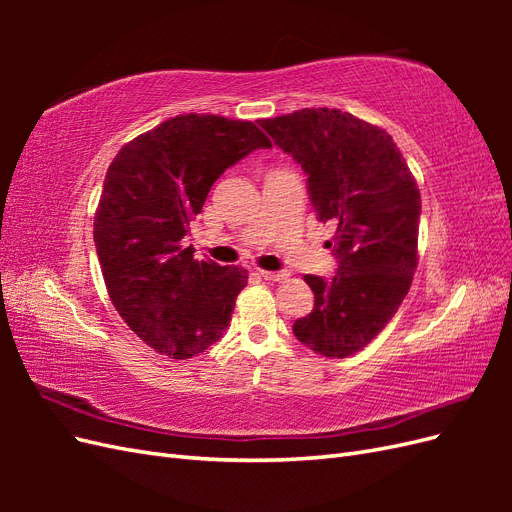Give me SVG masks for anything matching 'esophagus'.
<instances>
[{
    "label": "esophagus",
    "instance_id": "1",
    "mask_svg": "<svg viewBox=\"0 0 512 512\" xmlns=\"http://www.w3.org/2000/svg\"><path fill=\"white\" fill-rule=\"evenodd\" d=\"M258 275L265 277V280H269V282H282L288 277L286 271H262V269L258 271Z\"/></svg>",
    "mask_w": 512,
    "mask_h": 512
}]
</instances>
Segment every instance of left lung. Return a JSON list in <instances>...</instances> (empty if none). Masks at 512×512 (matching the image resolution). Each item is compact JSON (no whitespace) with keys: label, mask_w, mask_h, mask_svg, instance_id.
I'll return each mask as SVG.
<instances>
[{"label":"left lung","mask_w":512,"mask_h":512,"mask_svg":"<svg viewBox=\"0 0 512 512\" xmlns=\"http://www.w3.org/2000/svg\"><path fill=\"white\" fill-rule=\"evenodd\" d=\"M299 162L320 222H335L331 280L305 275L314 309L294 337L333 359L363 350L399 309L418 265L421 192L393 136L339 108L258 121Z\"/></svg>","instance_id":"1"}]
</instances>
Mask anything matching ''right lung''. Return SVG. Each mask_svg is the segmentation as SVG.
I'll list each match as a JSON object with an SVG mask.
<instances>
[{"mask_svg": "<svg viewBox=\"0 0 512 512\" xmlns=\"http://www.w3.org/2000/svg\"><path fill=\"white\" fill-rule=\"evenodd\" d=\"M271 141L252 121L177 115L123 145L106 170L94 243L119 316L168 359H192L224 335L247 269L183 247L211 185Z\"/></svg>", "mask_w": 512, "mask_h": 512, "instance_id": "right-lung-1", "label": "right lung"}]
</instances>
